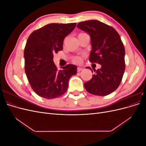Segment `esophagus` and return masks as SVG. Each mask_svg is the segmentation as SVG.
I'll list each match as a JSON object with an SVG mask.
<instances>
[{
    "mask_svg": "<svg viewBox=\"0 0 146 146\" xmlns=\"http://www.w3.org/2000/svg\"><path fill=\"white\" fill-rule=\"evenodd\" d=\"M82 69H83V68H80V67H78L77 69V72H80V71H81Z\"/></svg>",
    "mask_w": 146,
    "mask_h": 146,
    "instance_id": "1",
    "label": "esophagus"
}]
</instances>
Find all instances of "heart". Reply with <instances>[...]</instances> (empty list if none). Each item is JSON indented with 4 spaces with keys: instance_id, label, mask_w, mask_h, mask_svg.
Returning <instances> with one entry per match:
<instances>
[{
    "instance_id": "obj_1",
    "label": "heart",
    "mask_w": 146,
    "mask_h": 146,
    "mask_svg": "<svg viewBox=\"0 0 146 146\" xmlns=\"http://www.w3.org/2000/svg\"><path fill=\"white\" fill-rule=\"evenodd\" d=\"M80 34H82V33H80ZM72 62L75 64H80L83 61V57L80 56H75L72 58Z\"/></svg>"
}]
</instances>
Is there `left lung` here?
Here are the masks:
<instances>
[{
    "mask_svg": "<svg viewBox=\"0 0 146 146\" xmlns=\"http://www.w3.org/2000/svg\"><path fill=\"white\" fill-rule=\"evenodd\" d=\"M77 28L90 35L92 50L91 63L101 65L100 69L92 70L94 74L90 80L84 83L90 94L105 96L119 87L125 69V48L117 31L98 20L80 22Z\"/></svg>",
    "mask_w": 146,
    "mask_h": 146,
    "instance_id": "left-lung-1",
    "label": "left lung"
}]
</instances>
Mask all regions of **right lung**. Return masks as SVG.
Here are the masks:
<instances>
[{
	"instance_id": "right-lung-1",
	"label": "right lung",
	"mask_w": 146,
	"mask_h": 146,
	"mask_svg": "<svg viewBox=\"0 0 146 146\" xmlns=\"http://www.w3.org/2000/svg\"><path fill=\"white\" fill-rule=\"evenodd\" d=\"M76 23H52L30 34L24 48L25 72L32 90L39 96L51 99L67 91L70 77L77 66L68 64L58 70L53 61L55 53L62 50L64 38Z\"/></svg>"
}]
</instances>
